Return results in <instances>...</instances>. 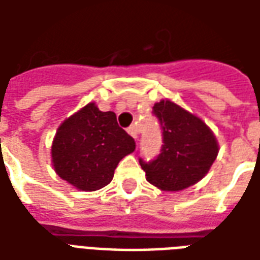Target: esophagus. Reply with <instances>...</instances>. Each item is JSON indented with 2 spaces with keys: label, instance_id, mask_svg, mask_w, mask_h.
I'll list each match as a JSON object with an SVG mask.
<instances>
[{
  "label": "esophagus",
  "instance_id": "obj_1",
  "mask_svg": "<svg viewBox=\"0 0 260 260\" xmlns=\"http://www.w3.org/2000/svg\"><path fill=\"white\" fill-rule=\"evenodd\" d=\"M128 134H129V135L136 141V139H138V135H139V129H138V126H136V125L129 126V128H128Z\"/></svg>",
  "mask_w": 260,
  "mask_h": 260
}]
</instances>
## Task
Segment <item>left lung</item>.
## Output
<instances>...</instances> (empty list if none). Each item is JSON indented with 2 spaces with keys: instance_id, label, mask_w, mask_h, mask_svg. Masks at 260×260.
<instances>
[{
  "instance_id": "1",
  "label": "left lung",
  "mask_w": 260,
  "mask_h": 260,
  "mask_svg": "<svg viewBox=\"0 0 260 260\" xmlns=\"http://www.w3.org/2000/svg\"><path fill=\"white\" fill-rule=\"evenodd\" d=\"M153 113L161 125L164 145L156 160H141L146 180L166 192L195 185L209 173L218 154L213 131L198 115L169 99L154 103Z\"/></svg>"
}]
</instances>
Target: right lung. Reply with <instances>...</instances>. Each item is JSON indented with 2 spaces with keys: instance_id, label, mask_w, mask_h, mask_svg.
<instances>
[{
  "instance_id": "obj_1",
  "label": "right lung",
  "mask_w": 260,
  "mask_h": 260,
  "mask_svg": "<svg viewBox=\"0 0 260 260\" xmlns=\"http://www.w3.org/2000/svg\"><path fill=\"white\" fill-rule=\"evenodd\" d=\"M135 141L119 128L113 111L89 103L64 119L51 145V163L59 178L79 191L108 185L118 163L135 150Z\"/></svg>"
}]
</instances>
